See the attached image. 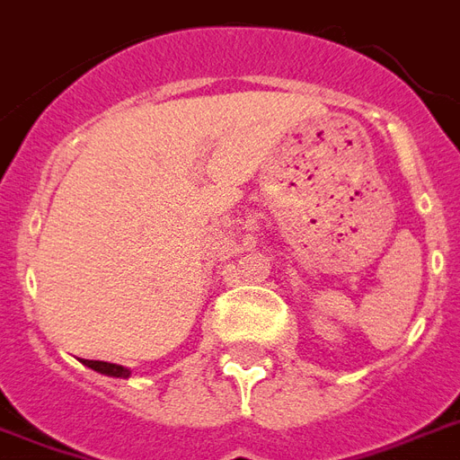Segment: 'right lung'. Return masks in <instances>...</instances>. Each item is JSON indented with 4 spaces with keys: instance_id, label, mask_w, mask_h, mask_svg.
<instances>
[{
    "instance_id": "obj_1",
    "label": "right lung",
    "mask_w": 460,
    "mask_h": 460,
    "mask_svg": "<svg viewBox=\"0 0 460 460\" xmlns=\"http://www.w3.org/2000/svg\"><path fill=\"white\" fill-rule=\"evenodd\" d=\"M83 365H88L90 370L100 372V375H107V377H119V379L131 377V370H128V367H124V365L104 363V360H83Z\"/></svg>"
}]
</instances>
